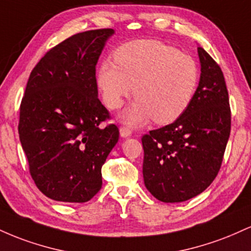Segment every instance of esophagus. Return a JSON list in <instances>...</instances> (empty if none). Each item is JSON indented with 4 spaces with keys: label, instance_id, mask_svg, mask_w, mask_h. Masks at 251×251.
<instances>
[{
    "label": "esophagus",
    "instance_id": "34e87169",
    "mask_svg": "<svg viewBox=\"0 0 251 251\" xmlns=\"http://www.w3.org/2000/svg\"><path fill=\"white\" fill-rule=\"evenodd\" d=\"M119 132H120V137H123V138H127L132 134L131 129H129L128 127H126V126H122L119 129Z\"/></svg>",
    "mask_w": 251,
    "mask_h": 251
}]
</instances>
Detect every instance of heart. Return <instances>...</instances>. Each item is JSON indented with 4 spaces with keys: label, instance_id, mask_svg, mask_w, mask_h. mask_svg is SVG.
<instances>
[{
    "label": "heart",
    "instance_id": "obj_1",
    "mask_svg": "<svg viewBox=\"0 0 251 251\" xmlns=\"http://www.w3.org/2000/svg\"><path fill=\"white\" fill-rule=\"evenodd\" d=\"M114 61L101 62L98 85L109 109L119 108L133 92L135 100L120 116L127 125L150 119L174 123L194 99L200 81L197 63L172 46L158 40H135L114 51Z\"/></svg>",
    "mask_w": 251,
    "mask_h": 251
}]
</instances>
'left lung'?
I'll list each match as a JSON object with an SVG mask.
<instances>
[{
    "label": "left lung",
    "mask_w": 251,
    "mask_h": 251,
    "mask_svg": "<svg viewBox=\"0 0 251 251\" xmlns=\"http://www.w3.org/2000/svg\"><path fill=\"white\" fill-rule=\"evenodd\" d=\"M197 51L201 77L188 109L142 138L144 184L164 203L185 201L208 188L229 140L231 114L223 73L203 48Z\"/></svg>",
    "instance_id": "obj_1"
}]
</instances>
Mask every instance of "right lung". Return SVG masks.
<instances>
[{
	"label": "right lung",
	"instance_id": "1",
	"mask_svg": "<svg viewBox=\"0 0 251 251\" xmlns=\"http://www.w3.org/2000/svg\"><path fill=\"white\" fill-rule=\"evenodd\" d=\"M113 29L75 34L31 71L20 107V142L36 186L50 200L85 203L102 185L101 168L119 139L98 98L96 66Z\"/></svg>",
	"mask_w": 251,
	"mask_h": 251
}]
</instances>
